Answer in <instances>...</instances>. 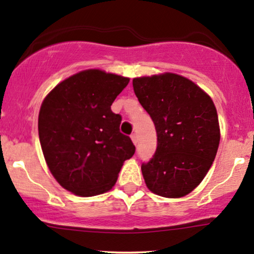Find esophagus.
I'll return each mask as SVG.
<instances>
[{"instance_id":"obj_1","label":"esophagus","mask_w":254,"mask_h":254,"mask_svg":"<svg viewBox=\"0 0 254 254\" xmlns=\"http://www.w3.org/2000/svg\"><path fill=\"white\" fill-rule=\"evenodd\" d=\"M131 139H132V142H133V144H137V142H138V138H137V135L136 133H132V135H131Z\"/></svg>"}]
</instances>
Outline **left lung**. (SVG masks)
Returning <instances> with one entry per match:
<instances>
[{
	"mask_svg": "<svg viewBox=\"0 0 254 254\" xmlns=\"http://www.w3.org/2000/svg\"><path fill=\"white\" fill-rule=\"evenodd\" d=\"M132 86L157 136L155 154L141 166L147 188L162 197L186 196L199 185L216 156V107L196 83L172 72L136 77Z\"/></svg>",
	"mask_w": 254,
	"mask_h": 254,
	"instance_id": "1",
	"label": "left lung"
}]
</instances>
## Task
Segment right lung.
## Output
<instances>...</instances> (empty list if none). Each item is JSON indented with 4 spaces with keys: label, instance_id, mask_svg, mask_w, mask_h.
<instances>
[{
    "label": "right lung",
    "instance_id": "1",
    "mask_svg": "<svg viewBox=\"0 0 254 254\" xmlns=\"http://www.w3.org/2000/svg\"><path fill=\"white\" fill-rule=\"evenodd\" d=\"M129 78L99 69L77 72L44 99L38 118L40 145L49 170L65 190L82 197L104 193L135 154L111 111Z\"/></svg>",
    "mask_w": 254,
    "mask_h": 254
}]
</instances>
